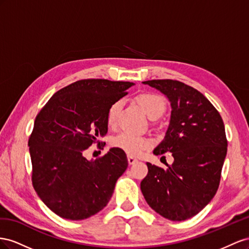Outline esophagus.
I'll use <instances>...</instances> for the list:
<instances>
[{
	"mask_svg": "<svg viewBox=\"0 0 249 249\" xmlns=\"http://www.w3.org/2000/svg\"><path fill=\"white\" fill-rule=\"evenodd\" d=\"M127 160H128V164L129 165H134V164H136V162H138V160L134 159L133 156H128V158H127Z\"/></svg>",
	"mask_w": 249,
	"mask_h": 249,
	"instance_id": "1",
	"label": "esophagus"
}]
</instances>
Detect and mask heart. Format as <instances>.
<instances>
[{
	"instance_id": "b5f03b06",
	"label": "heart",
	"mask_w": 249,
	"mask_h": 249,
	"mask_svg": "<svg viewBox=\"0 0 249 249\" xmlns=\"http://www.w3.org/2000/svg\"><path fill=\"white\" fill-rule=\"evenodd\" d=\"M136 100L149 118L160 117L166 108L164 98L159 94L151 93V91L138 95ZM121 106H122V102L120 100L112 102L109 105L107 115H106L109 126H113L117 123ZM111 145L130 156H138L150 148L153 145V142L151 139L146 137H139L131 133L123 132L112 140Z\"/></svg>"
}]
</instances>
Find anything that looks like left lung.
Masks as SVG:
<instances>
[{
    "instance_id": "obj_1",
    "label": "left lung",
    "mask_w": 249,
    "mask_h": 249,
    "mask_svg": "<svg viewBox=\"0 0 249 249\" xmlns=\"http://www.w3.org/2000/svg\"><path fill=\"white\" fill-rule=\"evenodd\" d=\"M171 103L166 136L153 153L171 152L164 170L147 162L141 191L150 208L172 221L198 214L215 196L227 152L223 120L200 91L180 81L148 80Z\"/></svg>"
}]
</instances>
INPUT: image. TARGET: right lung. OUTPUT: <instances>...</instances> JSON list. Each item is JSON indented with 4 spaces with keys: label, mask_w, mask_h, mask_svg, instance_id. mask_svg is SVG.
<instances>
[{
    "label": "right lung",
    "mask_w": 249,
    "mask_h": 249,
    "mask_svg": "<svg viewBox=\"0 0 249 249\" xmlns=\"http://www.w3.org/2000/svg\"><path fill=\"white\" fill-rule=\"evenodd\" d=\"M134 83L106 79L76 81L55 93L35 118L28 142L32 184L56 215L83 220L108 203L116 182L128 166L117 148L95 160L84 150L107 133L109 105Z\"/></svg>",
    "instance_id": "1"
}]
</instances>
